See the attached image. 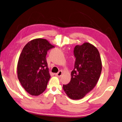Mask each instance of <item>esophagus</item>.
<instances>
[{
  "instance_id": "esophagus-1",
  "label": "esophagus",
  "mask_w": 122,
  "mask_h": 122,
  "mask_svg": "<svg viewBox=\"0 0 122 122\" xmlns=\"http://www.w3.org/2000/svg\"><path fill=\"white\" fill-rule=\"evenodd\" d=\"M62 74V71H60L59 72H58L57 73H56V74H55V75H56V76H57V77H59V78H60V77L61 76Z\"/></svg>"
}]
</instances>
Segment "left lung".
Segmentation results:
<instances>
[{"instance_id": "obj_1", "label": "left lung", "mask_w": 122, "mask_h": 122, "mask_svg": "<svg viewBox=\"0 0 122 122\" xmlns=\"http://www.w3.org/2000/svg\"><path fill=\"white\" fill-rule=\"evenodd\" d=\"M74 68L71 80L63 88L71 99L84 97L96 85L102 72V65L99 51L93 45L85 43L74 49Z\"/></svg>"}]
</instances>
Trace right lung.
I'll return each instance as SVG.
<instances>
[{"mask_svg": "<svg viewBox=\"0 0 122 122\" xmlns=\"http://www.w3.org/2000/svg\"><path fill=\"white\" fill-rule=\"evenodd\" d=\"M54 47L46 39L36 38L23 48L18 62L17 75L23 87L31 95H40L47 88L51 75L46 55Z\"/></svg>", "mask_w": 122, "mask_h": 122, "instance_id": "obj_1", "label": "right lung"}]
</instances>
